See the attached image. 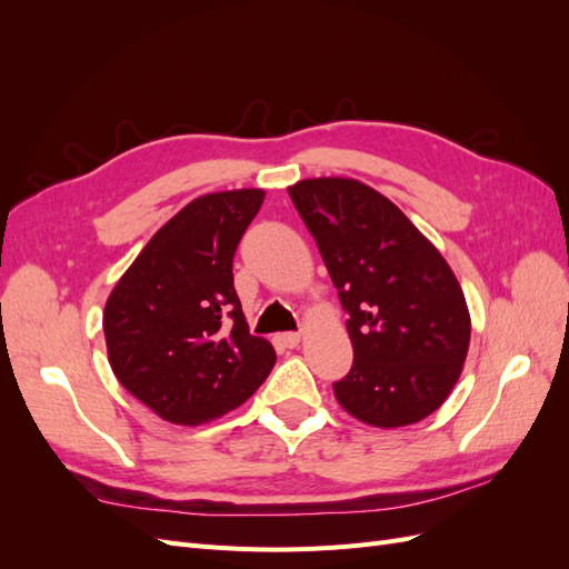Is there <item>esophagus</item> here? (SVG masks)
I'll list each match as a JSON object with an SVG mask.
<instances>
[{
	"mask_svg": "<svg viewBox=\"0 0 569 569\" xmlns=\"http://www.w3.org/2000/svg\"><path fill=\"white\" fill-rule=\"evenodd\" d=\"M278 341L282 343V347H287V349H295V347H299L301 335H299V332H282V335L278 337Z\"/></svg>",
	"mask_w": 569,
	"mask_h": 569,
	"instance_id": "obj_1",
	"label": "esophagus"
}]
</instances>
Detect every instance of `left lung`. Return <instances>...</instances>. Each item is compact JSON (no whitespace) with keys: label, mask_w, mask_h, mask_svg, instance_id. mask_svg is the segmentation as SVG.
<instances>
[{"label":"left lung","mask_w":569,"mask_h":569,"mask_svg":"<svg viewBox=\"0 0 569 569\" xmlns=\"http://www.w3.org/2000/svg\"><path fill=\"white\" fill-rule=\"evenodd\" d=\"M349 313L343 410L375 427L420 422L446 401L470 347V313L435 244L372 187L316 178L289 187Z\"/></svg>","instance_id":"left-lung-1"}]
</instances>
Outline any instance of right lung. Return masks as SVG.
<instances>
[{
    "mask_svg": "<svg viewBox=\"0 0 569 569\" xmlns=\"http://www.w3.org/2000/svg\"><path fill=\"white\" fill-rule=\"evenodd\" d=\"M263 189L194 199L149 239L104 308L118 382L157 416L199 425L242 406L274 366L249 335L232 258L263 203Z\"/></svg>",
    "mask_w": 569,
    "mask_h": 569,
    "instance_id": "add662e5",
    "label": "right lung"
}]
</instances>
